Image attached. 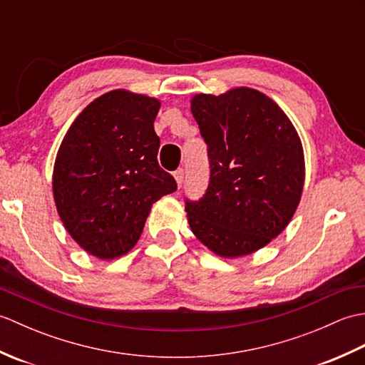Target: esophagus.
I'll use <instances>...</instances> for the list:
<instances>
[{
  "mask_svg": "<svg viewBox=\"0 0 365 365\" xmlns=\"http://www.w3.org/2000/svg\"><path fill=\"white\" fill-rule=\"evenodd\" d=\"M174 177H175L178 187H182L183 182H185V170L183 169H177L175 173H174Z\"/></svg>",
  "mask_w": 365,
  "mask_h": 365,
  "instance_id": "1",
  "label": "esophagus"
}]
</instances>
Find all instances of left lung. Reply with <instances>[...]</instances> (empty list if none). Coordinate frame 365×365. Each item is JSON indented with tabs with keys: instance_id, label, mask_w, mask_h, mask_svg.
Returning <instances> with one entry per match:
<instances>
[{
	"instance_id": "left-lung-1",
	"label": "left lung",
	"mask_w": 365,
	"mask_h": 365,
	"mask_svg": "<svg viewBox=\"0 0 365 365\" xmlns=\"http://www.w3.org/2000/svg\"><path fill=\"white\" fill-rule=\"evenodd\" d=\"M191 111L210 178L202 197L185 199L190 227L222 257L257 251L281 234L299 204L304 155L297 130L273 100L250 88L196 96Z\"/></svg>"
}]
</instances>
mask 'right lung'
<instances>
[{
  "label": "right lung",
  "mask_w": 365,
  "mask_h": 365,
  "mask_svg": "<svg viewBox=\"0 0 365 365\" xmlns=\"http://www.w3.org/2000/svg\"><path fill=\"white\" fill-rule=\"evenodd\" d=\"M155 98L111 91L84 108L59 147L53 173L58 213L72 238L98 259L127 254L153 202L177 190L161 169Z\"/></svg>",
  "instance_id": "add662e5"
}]
</instances>
